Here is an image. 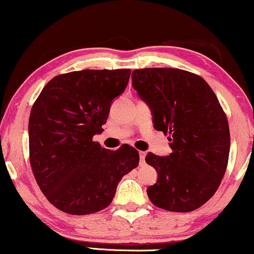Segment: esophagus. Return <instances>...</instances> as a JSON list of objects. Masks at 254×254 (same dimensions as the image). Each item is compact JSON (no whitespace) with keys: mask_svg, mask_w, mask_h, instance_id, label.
<instances>
[{"mask_svg":"<svg viewBox=\"0 0 254 254\" xmlns=\"http://www.w3.org/2000/svg\"><path fill=\"white\" fill-rule=\"evenodd\" d=\"M139 155H140V163H144V157H146V153H144V151H140Z\"/></svg>","mask_w":254,"mask_h":254,"instance_id":"1","label":"esophagus"}]
</instances>
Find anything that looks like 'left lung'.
<instances>
[{
    "label": "left lung",
    "mask_w": 254,
    "mask_h": 254,
    "mask_svg": "<svg viewBox=\"0 0 254 254\" xmlns=\"http://www.w3.org/2000/svg\"><path fill=\"white\" fill-rule=\"evenodd\" d=\"M133 87L149 105L155 129L169 135L173 153H148L157 182L148 187L154 205L189 212L206 203L218 189L228 167V118L215 92L199 75L180 68L133 71Z\"/></svg>",
    "instance_id": "left-lung-1"
}]
</instances>
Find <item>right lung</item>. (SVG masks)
Listing matches in <instances>:
<instances>
[{
  "label": "right lung",
  "mask_w": 254,
  "mask_h": 254,
  "mask_svg": "<svg viewBox=\"0 0 254 254\" xmlns=\"http://www.w3.org/2000/svg\"><path fill=\"white\" fill-rule=\"evenodd\" d=\"M129 68L83 70L56 75L29 118V153L36 182L52 205L88 215L110 205L121 179L139 164V151L110 150L94 142L111 104L126 88Z\"/></svg>",
  "instance_id": "right-lung-1"
}]
</instances>
